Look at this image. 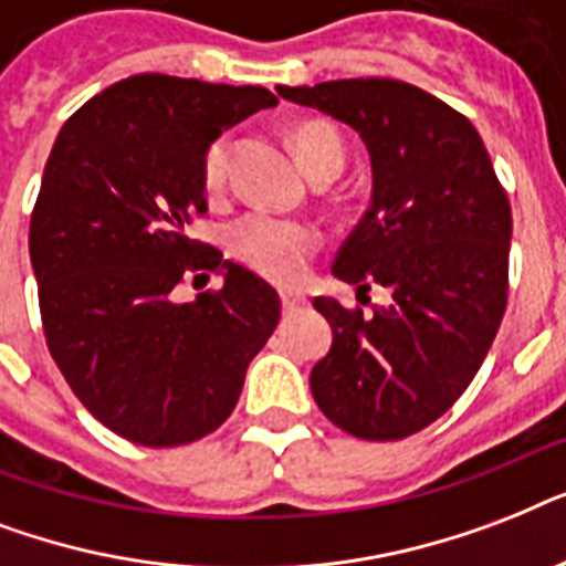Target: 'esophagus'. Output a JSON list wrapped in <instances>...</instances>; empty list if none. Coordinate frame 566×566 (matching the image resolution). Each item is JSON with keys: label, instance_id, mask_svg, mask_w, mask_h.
<instances>
[{"label": "esophagus", "instance_id": "34e87169", "mask_svg": "<svg viewBox=\"0 0 566 566\" xmlns=\"http://www.w3.org/2000/svg\"><path fill=\"white\" fill-rule=\"evenodd\" d=\"M282 308L284 314H296V311L305 308V300H302V296H293V293H282Z\"/></svg>", "mask_w": 566, "mask_h": 566}]
</instances>
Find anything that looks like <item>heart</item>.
Masks as SVG:
<instances>
[{
    "mask_svg": "<svg viewBox=\"0 0 566 566\" xmlns=\"http://www.w3.org/2000/svg\"><path fill=\"white\" fill-rule=\"evenodd\" d=\"M293 153L300 158L302 170L311 179H337L346 164L344 140L335 128L319 119H308L291 132ZM229 137L222 135L208 144L202 155V185L208 190H217L226 179L229 167ZM229 249L231 255L243 261L249 270H255L270 282L293 284L300 282L308 258L317 249V231L305 222L284 220L266 211H249L229 226Z\"/></svg>",
    "mask_w": 566,
    "mask_h": 566,
    "instance_id": "b5f03b06",
    "label": "heart"
}]
</instances>
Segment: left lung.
Wrapping results in <instances>:
<instances>
[{
	"instance_id": "obj_1",
	"label": "left lung",
	"mask_w": 566,
	"mask_h": 566,
	"mask_svg": "<svg viewBox=\"0 0 566 566\" xmlns=\"http://www.w3.org/2000/svg\"><path fill=\"white\" fill-rule=\"evenodd\" d=\"M361 135L373 199L332 273L373 314L317 296L332 349L311 370L319 411L361 440H402L447 413L500 332L509 302L511 205L464 114L396 78L275 87Z\"/></svg>"
}]
</instances>
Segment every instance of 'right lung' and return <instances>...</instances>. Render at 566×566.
<instances>
[{"label":"right lung","instance_id":"obj_1","mask_svg":"<svg viewBox=\"0 0 566 566\" xmlns=\"http://www.w3.org/2000/svg\"><path fill=\"white\" fill-rule=\"evenodd\" d=\"M275 102L252 84L128 75L84 102L49 153L29 229L49 353L84 408L132 443L181 447L220 429L282 317L264 279L188 238L208 211V144ZM190 269H217L223 287L176 303Z\"/></svg>","mask_w":566,"mask_h":566}]
</instances>
